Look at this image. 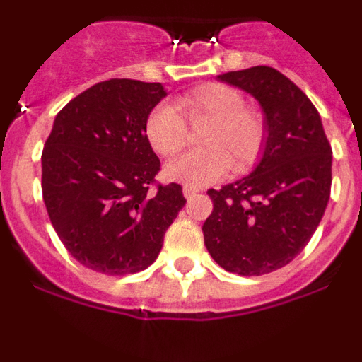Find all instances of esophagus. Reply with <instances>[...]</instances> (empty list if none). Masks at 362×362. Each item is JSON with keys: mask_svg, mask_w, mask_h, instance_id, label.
Instances as JSON below:
<instances>
[{"mask_svg": "<svg viewBox=\"0 0 362 362\" xmlns=\"http://www.w3.org/2000/svg\"><path fill=\"white\" fill-rule=\"evenodd\" d=\"M183 194H185V197H187V199H192V197H196L197 194H199V190H197V188H192V187H187V185H185Z\"/></svg>", "mask_w": 362, "mask_h": 362, "instance_id": "esophagus-1", "label": "esophagus"}]
</instances>
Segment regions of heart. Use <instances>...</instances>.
<instances>
[{
  "label": "heart",
  "mask_w": 362,
  "mask_h": 362,
  "mask_svg": "<svg viewBox=\"0 0 362 362\" xmlns=\"http://www.w3.org/2000/svg\"><path fill=\"white\" fill-rule=\"evenodd\" d=\"M188 123L209 124L201 137L203 152L185 153L165 166V177L192 188H203L223 179L232 166L243 172L259 159L267 141V124L254 108L245 107L241 92L225 83H206L179 99ZM146 139L159 156L172 158L185 148L188 129L170 105H159L148 114Z\"/></svg>",
  "instance_id": "heart-1"
}]
</instances>
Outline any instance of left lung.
Wrapping results in <instances>:
<instances>
[{
  "label": "left lung",
  "instance_id": "left-lung-1",
  "mask_svg": "<svg viewBox=\"0 0 362 362\" xmlns=\"http://www.w3.org/2000/svg\"><path fill=\"white\" fill-rule=\"evenodd\" d=\"M217 79L257 99L267 141L252 174L209 190L204 245L226 272L264 276L286 267L317 230L330 199L332 146L317 108L279 70L252 66Z\"/></svg>",
  "mask_w": 362,
  "mask_h": 362
}]
</instances>
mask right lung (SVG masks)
<instances>
[{
  "instance_id": "right-lung-1",
  "label": "right lung",
  "mask_w": 362,
  "mask_h": 362,
  "mask_svg": "<svg viewBox=\"0 0 362 362\" xmlns=\"http://www.w3.org/2000/svg\"><path fill=\"white\" fill-rule=\"evenodd\" d=\"M161 83L108 79L81 92L54 119L41 153V188L50 223L83 267L136 274L156 261L187 199L177 183L150 185L159 158L146 139Z\"/></svg>"
}]
</instances>
